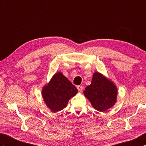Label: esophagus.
I'll use <instances>...</instances> for the list:
<instances>
[{
    "label": "esophagus",
    "instance_id": "esophagus-1",
    "mask_svg": "<svg viewBox=\"0 0 146 146\" xmlns=\"http://www.w3.org/2000/svg\"><path fill=\"white\" fill-rule=\"evenodd\" d=\"M76 88H77V89H78V90L79 92H82L83 89V86H82L78 85V86H76Z\"/></svg>",
    "mask_w": 146,
    "mask_h": 146
}]
</instances>
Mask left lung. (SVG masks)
<instances>
[{"label": "left lung", "mask_w": 146, "mask_h": 146, "mask_svg": "<svg viewBox=\"0 0 146 146\" xmlns=\"http://www.w3.org/2000/svg\"><path fill=\"white\" fill-rule=\"evenodd\" d=\"M83 93L94 109L100 112L113 107L117 101V87L99 72L93 74L91 84Z\"/></svg>", "instance_id": "obj_1"}]
</instances>
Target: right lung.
I'll return each instance as SVG.
<instances>
[{
    "instance_id": "add662e5",
    "label": "right lung",
    "mask_w": 146,
    "mask_h": 146,
    "mask_svg": "<svg viewBox=\"0 0 146 146\" xmlns=\"http://www.w3.org/2000/svg\"><path fill=\"white\" fill-rule=\"evenodd\" d=\"M77 93L76 87L60 72L54 74L48 84L43 87L42 91L46 106L54 113L66 108L70 98Z\"/></svg>"
}]
</instances>
